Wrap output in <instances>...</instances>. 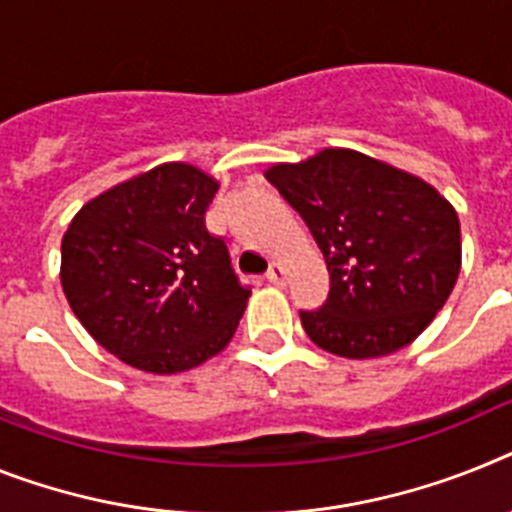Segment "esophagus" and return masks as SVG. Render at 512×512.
<instances>
[{"label":"esophagus","instance_id":"esophagus-1","mask_svg":"<svg viewBox=\"0 0 512 512\" xmlns=\"http://www.w3.org/2000/svg\"><path fill=\"white\" fill-rule=\"evenodd\" d=\"M265 278H268L270 283H276V286H283V281H286V268H283L281 263H273L268 273H265Z\"/></svg>","mask_w":512,"mask_h":512}]
</instances>
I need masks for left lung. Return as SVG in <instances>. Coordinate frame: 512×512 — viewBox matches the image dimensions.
<instances>
[{
  "instance_id": "left-lung-1",
  "label": "left lung",
  "mask_w": 512,
  "mask_h": 512,
  "mask_svg": "<svg viewBox=\"0 0 512 512\" xmlns=\"http://www.w3.org/2000/svg\"><path fill=\"white\" fill-rule=\"evenodd\" d=\"M304 218L330 270L328 299L299 309L307 336L336 356L409 346L448 302L461 223L435 187L388 163L330 148L265 174Z\"/></svg>"
}]
</instances>
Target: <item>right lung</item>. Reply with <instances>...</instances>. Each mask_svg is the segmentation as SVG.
I'll use <instances>...</instances> for the list:
<instances>
[{"mask_svg":"<svg viewBox=\"0 0 512 512\" xmlns=\"http://www.w3.org/2000/svg\"><path fill=\"white\" fill-rule=\"evenodd\" d=\"M218 184L163 163L83 205L62 239L72 312L124 364L171 375L226 349L247 299L205 210Z\"/></svg>","mask_w":512,"mask_h":512,"instance_id":"obj_1","label":"right lung"}]
</instances>
